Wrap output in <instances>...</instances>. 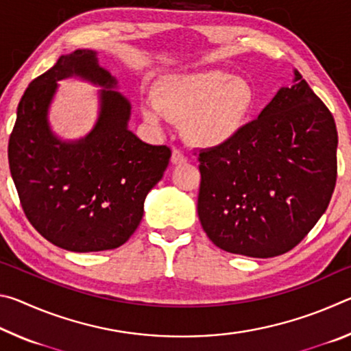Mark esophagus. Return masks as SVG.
Instances as JSON below:
<instances>
[{
	"instance_id": "esophagus-1",
	"label": "esophagus",
	"mask_w": 351,
	"mask_h": 351,
	"mask_svg": "<svg viewBox=\"0 0 351 351\" xmlns=\"http://www.w3.org/2000/svg\"><path fill=\"white\" fill-rule=\"evenodd\" d=\"M171 162L184 164V162H187V156L180 150V148H173V152H171Z\"/></svg>"
}]
</instances>
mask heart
I'll return each instance as SVG.
<instances>
[{
    "label": "heart",
    "instance_id": "heart-1",
    "mask_svg": "<svg viewBox=\"0 0 351 351\" xmlns=\"http://www.w3.org/2000/svg\"><path fill=\"white\" fill-rule=\"evenodd\" d=\"M255 108L251 82L221 69H201L165 77L158 99L144 100L142 114L153 125L167 117L182 119V134L190 144L221 148L245 132Z\"/></svg>",
    "mask_w": 351,
    "mask_h": 351
}]
</instances>
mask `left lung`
Returning a JSON list of instances; mask_svg holds the SVG:
<instances>
[{
	"instance_id": "1",
	"label": "left lung",
	"mask_w": 351,
	"mask_h": 351,
	"mask_svg": "<svg viewBox=\"0 0 351 351\" xmlns=\"http://www.w3.org/2000/svg\"><path fill=\"white\" fill-rule=\"evenodd\" d=\"M294 82L234 142L198 152V217L226 252L282 255L328 207L337 176L336 123L299 71Z\"/></svg>"
}]
</instances>
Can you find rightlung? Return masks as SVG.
I'll use <instances>...</instances> for the list:
<instances>
[{
	"instance_id": "1",
	"label": "right lung",
	"mask_w": 351,
	"mask_h": 351,
	"mask_svg": "<svg viewBox=\"0 0 351 351\" xmlns=\"http://www.w3.org/2000/svg\"><path fill=\"white\" fill-rule=\"evenodd\" d=\"M73 75L104 90L97 125L85 138L66 143L51 133L47 111L56 82ZM116 85L99 66L96 51L77 49L32 80L16 110L8 156L21 207L40 235L66 251L122 246L170 161L167 145L145 144L130 132L132 105L112 91Z\"/></svg>"
}]
</instances>
